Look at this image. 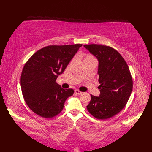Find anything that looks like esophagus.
<instances>
[{"mask_svg": "<svg viewBox=\"0 0 152 152\" xmlns=\"http://www.w3.org/2000/svg\"><path fill=\"white\" fill-rule=\"evenodd\" d=\"M75 93H76V94H78V95H81L82 93V91H79V90H78V89H76L75 91Z\"/></svg>", "mask_w": 152, "mask_h": 152, "instance_id": "esophagus-1", "label": "esophagus"}]
</instances>
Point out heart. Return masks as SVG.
I'll list each match as a JSON object with an SVG mask.
<instances>
[{"label": "heart", "instance_id": "1", "mask_svg": "<svg viewBox=\"0 0 152 152\" xmlns=\"http://www.w3.org/2000/svg\"><path fill=\"white\" fill-rule=\"evenodd\" d=\"M95 59L94 57H93L91 55H88V56H86L84 58V60H88V59ZM83 60V61H84Z\"/></svg>", "mask_w": 152, "mask_h": 152}]
</instances>
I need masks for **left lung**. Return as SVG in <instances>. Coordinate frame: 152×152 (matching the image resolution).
<instances>
[{
  "label": "left lung",
  "instance_id": "obj_1",
  "mask_svg": "<svg viewBox=\"0 0 152 152\" xmlns=\"http://www.w3.org/2000/svg\"><path fill=\"white\" fill-rule=\"evenodd\" d=\"M99 61L100 95H91L87 106L95 118L106 119L116 115L125 107L133 90V80L127 63L118 51L99 44L83 45Z\"/></svg>",
  "mask_w": 152,
  "mask_h": 152
}]
</instances>
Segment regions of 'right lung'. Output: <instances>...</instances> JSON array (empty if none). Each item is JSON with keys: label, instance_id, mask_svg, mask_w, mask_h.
<instances>
[{"label": "right lung", "instance_id": "right-lung-1", "mask_svg": "<svg viewBox=\"0 0 152 152\" xmlns=\"http://www.w3.org/2000/svg\"><path fill=\"white\" fill-rule=\"evenodd\" d=\"M82 44L48 46L37 51L25 63L21 76V88L32 111L51 118L63 110L72 89H64L56 83Z\"/></svg>", "mask_w": 152, "mask_h": 152}]
</instances>
